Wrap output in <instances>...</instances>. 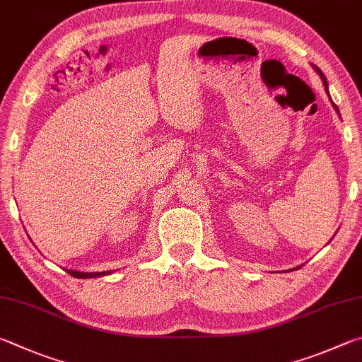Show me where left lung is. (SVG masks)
<instances>
[{
  "label": "left lung",
  "instance_id": "obj_1",
  "mask_svg": "<svg viewBox=\"0 0 362 362\" xmlns=\"http://www.w3.org/2000/svg\"><path fill=\"white\" fill-rule=\"evenodd\" d=\"M315 69H316V73H318L320 76H321V79H322V84H325V88H326V90H327V81H326V76L325 74H322V71H321V69L318 68V66H313ZM334 105V103H332ZM334 107H335V110H337V106H335L334 105ZM337 112H339V110H337Z\"/></svg>",
  "mask_w": 362,
  "mask_h": 362
}]
</instances>
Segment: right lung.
Returning a JSON list of instances; mask_svg holds the SVG:
<instances>
[{"label": "right lung", "mask_w": 362, "mask_h": 362, "mask_svg": "<svg viewBox=\"0 0 362 362\" xmlns=\"http://www.w3.org/2000/svg\"><path fill=\"white\" fill-rule=\"evenodd\" d=\"M69 275L76 276V278H95V276H103V275H110L111 270L106 272H92V274H87V272H78V270H68L65 269Z\"/></svg>", "instance_id": "right-lung-1"}]
</instances>
